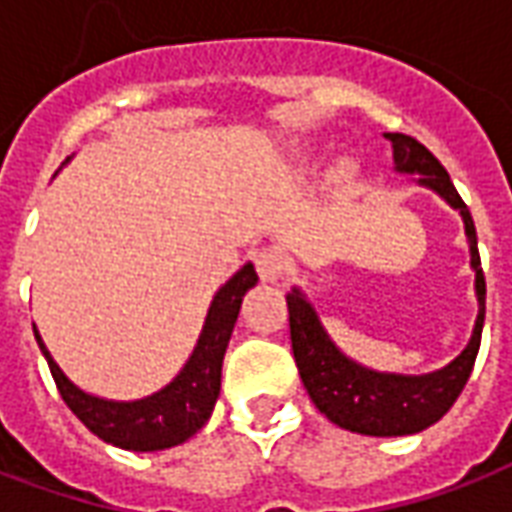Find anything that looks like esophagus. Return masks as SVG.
Here are the masks:
<instances>
[{
	"instance_id": "obj_1",
	"label": "esophagus",
	"mask_w": 512,
	"mask_h": 512,
	"mask_svg": "<svg viewBox=\"0 0 512 512\" xmlns=\"http://www.w3.org/2000/svg\"><path fill=\"white\" fill-rule=\"evenodd\" d=\"M256 270L261 281H278L286 270V253L281 248H261L256 253Z\"/></svg>"
}]
</instances>
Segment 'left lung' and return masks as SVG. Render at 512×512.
<instances>
[{"label":"left lung","instance_id":"8db88e82","mask_svg":"<svg viewBox=\"0 0 512 512\" xmlns=\"http://www.w3.org/2000/svg\"><path fill=\"white\" fill-rule=\"evenodd\" d=\"M393 144L395 171L401 174H420L417 182L425 188L436 190L442 199L461 212L472 253V270H475L477 292V322L466 349L453 363L442 371L423 376L404 374H379L371 368L349 360L346 354L330 341L324 333L319 316L313 305L305 300L300 289L286 294L289 305V330H292L294 363L300 368V379L311 395L316 409L346 431L365 436H406L417 434L436 420H442L447 409L455 404V398L464 390L466 379L475 368L480 335H483V319H486V278L480 267L477 253V231L472 212L458 196V190L450 182L445 166L428 152V149L412 136L404 133H384Z\"/></svg>","mask_w":512,"mask_h":512}]
</instances>
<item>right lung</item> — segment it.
<instances>
[{
	"label": "right lung",
	"mask_w": 512,
	"mask_h": 512,
	"mask_svg": "<svg viewBox=\"0 0 512 512\" xmlns=\"http://www.w3.org/2000/svg\"><path fill=\"white\" fill-rule=\"evenodd\" d=\"M256 281H259V275L248 261L234 278L226 281V286H220V292L212 297L199 343L185 368L179 371L174 382L141 401H106V398L78 390L76 384L62 374V368L54 363V357L35 330V324H32V330H35L37 346L51 368V376L57 382L62 401L92 434L108 445L133 450V453L166 450V447L182 445L210 420L220 393L223 354L229 346L242 297L256 286Z\"/></svg>",
	"instance_id": "1"
}]
</instances>
